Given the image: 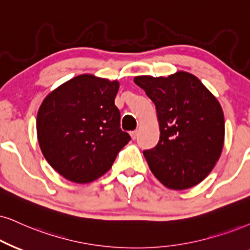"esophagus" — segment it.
Instances as JSON below:
<instances>
[{
	"mask_svg": "<svg viewBox=\"0 0 250 250\" xmlns=\"http://www.w3.org/2000/svg\"><path fill=\"white\" fill-rule=\"evenodd\" d=\"M137 135H138V131L135 130V131H130V136L132 140H136L137 138Z\"/></svg>",
	"mask_w": 250,
	"mask_h": 250,
	"instance_id": "1",
	"label": "esophagus"
}]
</instances>
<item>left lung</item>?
I'll return each mask as SVG.
<instances>
[{
	"instance_id": "1",
	"label": "left lung",
	"mask_w": 250,
	"mask_h": 250,
	"mask_svg": "<svg viewBox=\"0 0 250 250\" xmlns=\"http://www.w3.org/2000/svg\"><path fill=\"white\" fill-rule=\"evenodd\" d=\"M134 82L156 105L159 142L143 152L151 172L173 190L201 183L222 156L225 141L218 99L187 71L167 77L136 76Z\"/></svg>"
}]
</instances>
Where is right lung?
<instances>
[{
	"label": "right lung",
	"mask_w": 250,
	"mask_h": 250,
	"mask_svg": "<svg viewBox=\"0 0 250 250\" xmlns=\"http://www.w3.org/2000/svg\"><path fill=\"white\" fill-rule=\"evenodd\" d=\"M119 81L83 74L54 88L37 115V136L45 159L69 181L85 185L108 172L130 141L120 128L114 100Z\"/></svg>",
	"instance_id": "right-lung-1"
}]
</instances>
